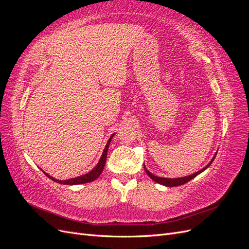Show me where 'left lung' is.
<instances>
[{"mask_svg":"<svg viewBox=\"0 0 249 249\" xmlns=\"http://www.w3.org/2000/svg\"><path fill=\"white\" fill-rule=\"evenodd\" d=\"M216 155H217V152L215 153V155L213 156L212 159H211V161L208 163L207 166H205V167H203L202 169L198 170L197 172L192 173V175H190V176H186V177H183V178H161V177L155 176V175H153L152 172L148 171V170L146 169L145 165H144V170H145V172H146V175H147L150 178H152V179L154 180V182H156V183H158V184L163 185V186H166V187H176V186H180V185H184V184L188 183V182H189V180H191L192 178H194L195 177L198 176L199 173H201L202 171H205V170L210 166V165L212 164V162H213V161H214V159H215Z\"/></svg>","mask_w":249,"mask_h":249,"instance_id":"1","label":"left lung"}]
</instances>
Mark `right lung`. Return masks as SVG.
<instances>
[{
    "label": "right lung",
    "instance_id": "right-lung-1",
    "mask_svg": "<svg viewBox=\"0 0 249 249\" xmlns=\"http://www.w3.org/2000/svg\"><path fill=\"white\" fill-rule=\"evenodd\" d=\"M114 134L111 135V137L109 138L108 142L106 146H105L104 150H103V154L100 158L99 162H97V164L95 165V167L90 170L89 172L85 173V175L83 176H80V177H77V178H69V179H57L55 178L51 177L50 175H48L47 172H44L43 170V173H46V176L48 178H50L51 179L54 180V182L58 183V184H62V185H80V184H86V183H90V182H93L94 179H96L97 178H99L101 176V173L103 172L104 170V167H105V164H106V159H107V153H108V148H109V144L111 142V139L114 137Z\"/></svg>",
    "mask_w": 249,
    "mask_h": 249
}]
</instances>
